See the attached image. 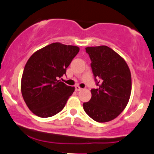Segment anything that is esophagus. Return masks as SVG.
Listing matches in <instances>:
<instances>
[{
	"instance_id": "obj_1",
	"label": "esophagus",
	"mask_w": 154,
	"mask_h": 154,
	"mask_svg": "<svg viewBox=\"0 0 154 154\" xmlns=\"http://www.w3.org/2000/svg\"><path fill=\"white\" fill-rule=\"evenodd\" d=\"M82 89V88H80V87L78 86V85L75 86V91H81Z\"/></svg>"
}]
</instances>
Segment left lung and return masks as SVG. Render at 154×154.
Returning a JSON list of instances; mask_svg holds the SVG:
<instances>
[{"mask_svg":"<svg viewBox=\"0 0 154 154\" xmlns=\"http://www.w3.org/2000/svg\"><path fill=\"white\" fill-rule=\"evenodd\" d=\"M97 88L83 109L94 120L106 122L115 119L125 109L131 92V75L123 58L106 46L85 48Z\"/></svg>","mask_w":154,"mask_h":154,"instance_id":"obj_1","label":"left lung"}]
</instances>
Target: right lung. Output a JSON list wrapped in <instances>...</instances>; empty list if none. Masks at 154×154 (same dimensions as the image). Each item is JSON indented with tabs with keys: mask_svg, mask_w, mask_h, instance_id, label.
<instances>
[{
	"mask_svg": "<svg viewBox=\"0 0 154 154\" xmlns=\"http://www.w3.org/2000/svg\"><path fill=\"white\" fill-rule=\"evenodd\" d=\"M80 51L75 46L53 43L30 57L24 68L21 92L30 111L40 117H50L62 111L74 87L60 79Z\"/></svg>",
	"mask_w": 154,
	"mask_h": 154,
	"instance_id": "add662e5",
	"label": "right lung"
}]
</instances>
